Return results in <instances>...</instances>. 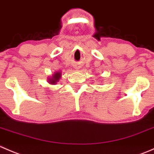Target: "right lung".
I'll return each instance as SVG.
<instances>
[{
	"label": "right lung",
	"mask_w": 154,
	"mask_h": 154,
	"mask_svg": "<svg viewBox=\"0 0 154 154\" xmlns=\"http://www.w3.org/2000/svg\"><path fill=\"white\" fill-rule=\"evenodd\" d=\"M60 77H61V74H60V73H56V74L53 76L52 78H51L49 80L50 83H51V84H55V83L58 81L59 79L60 78Z\"/></svg>",
	"instance_id": "obj_1"
}]
</instances>
